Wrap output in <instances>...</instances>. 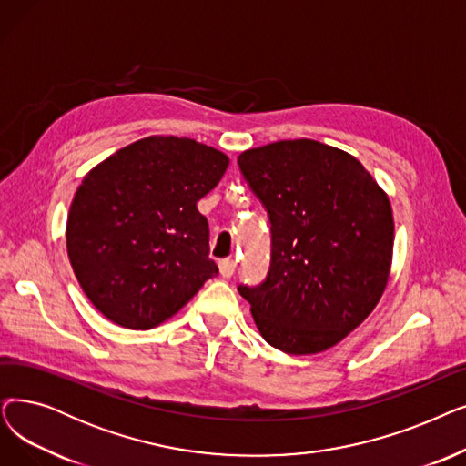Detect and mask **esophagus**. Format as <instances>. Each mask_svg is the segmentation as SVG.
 Instances as JSON below:
<instances>
[{
    "label": "esophagus",
    "mask_w": 466,
    "mask_h": 466,
    "mask_svg": "<svg viewBox=\"0 0 466 466\" xmlns=\"http://www.w3.org/2000/svg\"><path fill=\"white\" fill-rule=\"evenodd\" d=\"M234 270H236V262L232 258H222L218 262V272L222 278H232Z\"/></svg>",
    "instance_id": "esophagus-1"
}]
</instances>
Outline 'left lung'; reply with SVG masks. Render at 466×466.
I'll list each match as a JSON object with an SVG mask.
<instances>
[{
    "instance_id": "left-lung-1",
    "label": "left lung",
    "mask_w": 466,
    "mask_h": 466,
    "mask_svg": "<svg viewBox=\"0 0 466 466\" xmlns=\"http://www.w3.org/2000/svg\"><path fill=\"white\" fill-rule=\"evenodd\" d=\"M238 166L270 218L268 274L238 288L260 335L295 356L335 347L387 288L389 196L354 156L310 138L246 150Z\"/></svg>"
}]
</instances>
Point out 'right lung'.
<instances>
[{
	"label": "right lung",
	"mask_w": 466,
	"mask_h": 466,
	"mask_svg": "<svg viewBox=\"0 0 466 466\" xmlns=\"http://www.w3.org/2000/svg\"><path fill=\"white\" fill-rule=\"evenodd\" d=\"M228 164L194 138L154 135L86 175L68 211L66 249L100 314L121 328L152 329L218 274L196 204Z\"/></svg>",
	"instance_id": "1"
}]
</instances>
